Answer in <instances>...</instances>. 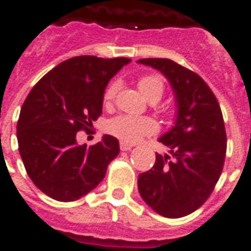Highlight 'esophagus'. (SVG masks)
Returning <instances> with one entry per match:
<instances>
[{"label":"esophagus","mask_w":251,"mask_h":251,"mask_svg":"<svg viewBox=\"0 0 251 251\" xmlns=\"http://www.w3.org/2000/svg\"><path fill=\"white\" fill-rule=\"evenodd\" d=\"M120 148L121 151H124V152H126V151H130L131 148H133V145H130V144H127V142H121L120 144Z\"/></svg>","instance_id":"obj_1"}]
</instances>
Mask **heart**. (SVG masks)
Listing matches in <instances>:
<instances>
[{"label":"heart","instance_id":"obj_1","mask_svg":"<svg viewBox=\"0 0 251 251\" xmlns=\"http://www.w3.org/2000/svg\"><path fill=\"white\" fill-rule=\"evenodd\" d=\"M138 88L142 95L148 100H160L164 94V80L157 75H147L140 77L138 80ZM118 90V83L110 84L106 93H104V100L106 103L111 102L114 99L115 94ZM104 130L111 136L120 138L124 142H136L142 136L151 134L156 130V124L149 118H138V117H130V115H117L106 122Z\"/></svg>","mask_w":251,"mask_h":251}]
</instances>
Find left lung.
Returning a JSON list of instances; mask_svg holds the SVG:
<instances>
[{
	"label": "left lung",
	"mask_w": 251,
	"mask_h": 251,
	"mask_svg": "<svg viewBox=\"0 0 251 251\" xmlns=\"http://www.w3.org/2000/svg\"><path fill=\"white\" fill-rule=\"evenodd\" d=\"M137 63L157 70L174 90L176 120L158 138L169 154H157L148 172L138 175L140 195L165 218H181L208 199L226 157V130L215 95L201 77L169 59Z\"/></svg>",
	"instance_id": "obj_1"
}]
</instances>
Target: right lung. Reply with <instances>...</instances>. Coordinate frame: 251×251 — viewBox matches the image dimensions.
Segmentation results:
<instances>
[{
  "instance_id": "right-lung-1",
  "label": "right lung",
  "mask_w": 251,
  "mask_h": 251,
  "mask_svg": "<svg viewBox=\"0 0 251 251\" xmlns=\"http://www.w3.org/2000/svg\"><path fill=\"white\" fill-rule=\"evenodd\" d=\"M130 59L76 56L57 64L30 90L20 111L17 141L26 174L41 192L74 201L103 180L120 153V142L104 134L93 147L77 145L102 114L104 88Z\"/></svg>"
}]
</instances>
